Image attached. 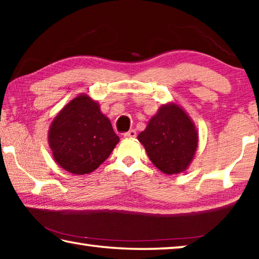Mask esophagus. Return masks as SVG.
I'll return each instance as SVG.
<instances>
[{
  "label": "esophagus",
  "mask_w": 259,
  "mask_h": 259,
  "mask_svg": "<svg viewBox=\"0 0 259 259\" xmlns=\"http://www.w3.org/2000/svg\"><path fill=\"white\" fill-rule=\"evenodd\" d=\"M123 136L125 138H135L136 136H137V133H136L134 129H130L128 133H125Z\"/></svg>",
  "instance_id": "esophagus-1"
}]
</instances>
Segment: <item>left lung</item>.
<instances>
[{
    "mask_svg": "<svg viewBox=\"0 0 259 259\" xmlns=\"http://www.w3.org/2000/svg\"><path fill=\"white\" fill-rule=\"evenodd\" d=\"M148 157L166 175L184 172L190 166L199 144L194 122L178 104L162 105L138 135Z\"/></svg>",
    "mask_w": 259,
    "mask_h": 259,
    "instance_id": "left-lung-1",
    "label": "left lung"
}]
</instances>
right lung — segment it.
I'll list each match as a JSON object with an SVG mask.
<instances>
[{"instance_id":"add662e5","label":"right lung","mask_w":259,"mask_h":259,"mask_svg":"<svg viewBox=\"0 0 259 259\" xmlns=\"http://www.w3.org/2000/svg\"><path fill=\"white\" fill-rule=\"evenodd\" d=\"M99 104L85 94L72 99L55 116L48 142L57 164L73 175L93 172L119 143Z\"/></svg>"}]
</instances>
